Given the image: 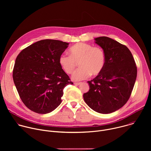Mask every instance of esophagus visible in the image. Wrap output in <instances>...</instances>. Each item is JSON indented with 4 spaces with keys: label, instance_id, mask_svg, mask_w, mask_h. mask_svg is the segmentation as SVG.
Segmentation results:
<instances>
[{
    "label": "esophagus",
    "instance_id": "esophagus-1",
    "mask_svg": "<svg viewBox=\"0 0 151 151\" xmlns=\"http://www.w3.org/2000/svg\"><path fill=\"white\" fill-rule=\"evenodd\" d=\"M74 84H75V85H79L81 84V82H75Z\"/></svg>",
    "mask_w": 151,
    "mask_h": 151
}]
</instances>
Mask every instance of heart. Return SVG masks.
<instances>
[{
	"instance_id": "obj_1",
	"label": "heart",
	"mask_w": 151,
	"mask_h": 151,
	"mask_svg": "<svg viewBox=\"0 0 151 151\" xmlns=\"http://www.w3.org/2000/svg\"><path fill=\"white\" fill-rule=\"evenodd\" d=\"M70 56L61 54L58 63L63 70L68 74H72L78 63L80 69L72 76L75 81L88 78L91 75L97 76L103 70L106 56L103 50L99 47H93L85 43H78L69 49Z\"/></svg>"
}]
</instances>
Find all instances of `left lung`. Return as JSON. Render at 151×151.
<instances>
[{
  "label": "left lung",
  "mask_w": 151,
  "mask_h": 151,
  "mask_svg": "<svg viewBox=\"0 0 151 151\" xmlns=\"http://www.w3.org/2000/svg\"><path fill=\"white\" fill-rule=\"evenodd\" d=\"M94 40L105 54V65L99 75L88 81L90 90L83 97L93 111L107 114L118 110L128 100L136 82L137 67L126 46L106 36Z\"/></svg>",
  "instance_id": "left-lung-1"
}]
</instances>
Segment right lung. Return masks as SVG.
Returning <instances> with one entry per match:
<instances>
[{
  "mask_svg": "<svg viewBox=\"0 0 151 151\" xmlns=\"http://www.w3.org/2000/svg\"><path fill=\"white\" fill-rule=\"evenodd\" d=\"M69 44L58 40H41L17 57L13 80L21 100L31 111L51 112L61 104L64 88L73 83L58 63Z\"/></svg>",
  "mask_w": 151,
  "mask_h": 151,
  "instance_id": "add662e5",
  "label": "right lung"
}]
</instances>
